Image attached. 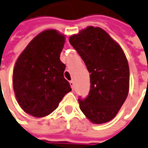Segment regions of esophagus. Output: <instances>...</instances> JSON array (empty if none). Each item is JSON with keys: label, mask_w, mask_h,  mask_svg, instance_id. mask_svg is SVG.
I'll return each mask as SVG.
<instances>
[{"label": "esophagus", "mask_w": 148, "mask_h": 148, "mask_svg": "<svg viewBox=\"0 0 148 148\" xmlns=\"http://www.w3.org/2000/svg\"><path fill=\"white\" fill-rule=\"evenodd\" d=\"M70 87H72V89H74V81H73V80H71V81H70Z\"/></svg>", "instance_id": "1"}]
</instances>
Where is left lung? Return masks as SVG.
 Returning a JSON list of instances; mask_svg holds the SVG:
<instances>
[{"label":"left lung","mask_w":148,"mask_h":148,"mask_svg":"<svg viewBox=\"0 0 148 148\" xmlns=\"http://www.w3.org/2000/svg\"><path fill=\"white\" fill-rule=\"evenodd\" d=\"M90 74L87 97L78 99L88 120L103 124L113 119L130 88L128 61L121 46L102 28L89 26L69 38Z\"/></svg>","instance_id":"1"}]
</instances>
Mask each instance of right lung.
Listing matches in <instances>:
<instances>
[{
	"label": "right lung",
	"mask_w": 148,
	"mask_h": 148,
	"mask_svg": "<svg viewBox=\"0 0 148 148\" xmlns=\"http://www.w3.org/2000/svg\"><path fill=\"white\" fill-rule=\"evenodd\" d=\"M65 42V35L45 30L28 44L15 62V97L24 112L35 117L49 115L71 91L64 78L66 66L60 60Z\"/></svg>",
	"instance_id": "obj_1"
}]
</instances>
